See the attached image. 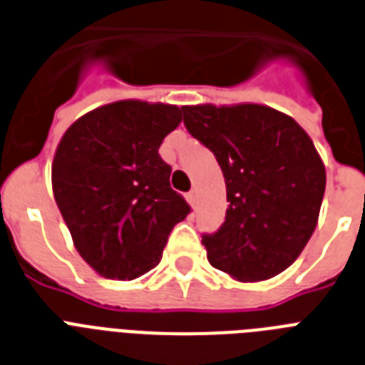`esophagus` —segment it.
Wrapping results in <instances>:
<instances>
[{"label": "esophagus", "instance_id": "1", "mask_svg": "<svg viewBox=\"0 0 365 365\" xmlns=\"http://www.w3.org/2000/svg\"><path fill=\"white\" fill-rule=\"evenodd\" d=\"M187 200H189V204H191L192 210L197 208V206H198V192H197V189H192V191L187 192Z\"/></svg>", "mask_w": 365, "mask_h": 365}]
</instances>
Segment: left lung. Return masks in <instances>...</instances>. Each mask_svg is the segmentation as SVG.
<instances>
[{
    "label": "left lung",
    "mask_w": 365,
    "mask_h": 365,
    "mask_svg": "<svg viewBox=\"0 0 365 365\" xmlns=\"http://www.w3.org/2000/svg\"><path fill=\"white\" fill-rule=\"evenodd\" d=\"M182 112L227 185L225 223L202 234L210 264L238 281L281 274L306 247L321 212L327 170L313 140L269 106L198 105Z\"/></svg>",
    "instance_id": "1"
}]
</instances>
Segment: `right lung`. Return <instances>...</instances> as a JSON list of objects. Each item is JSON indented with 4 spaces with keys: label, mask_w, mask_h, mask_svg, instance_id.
<instances>
[{
    "label": "right lung",
    "mask_w": 365,
    "mask_h": 365,
    "mask_svg": "<svg viewBox=\"0 0 365 365\" xmlns=\"http://www.w3.org/2000/svg\"><path fill=\"white\" fill-rule=\"evenodd\" d=\"M182 108L118 101L65 131L52 163V189L80 257L108 279L140 277L161 260L174 225L191 212L170 187L163 138Z\"/></svg>",
    "instance_id": "obj_1"
}]
</instances>
